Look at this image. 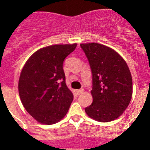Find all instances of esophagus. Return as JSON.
Returning <instances> with one entry per match:
<instances>
[{
	"instance_id": "obj_1",
	"label": "esophagus",
	"mask_w": 150,
	"mask_h": 150,
	"mask_svg": "<svg viewBox=\"0 0 150 150\" xmlns=\"http://www.w3.org/2000/svg\"><path fill=\"white\" fill-rule=\"evenodd\" d=\"M83 89H79V90H77L76 91V93H77V94L78 95H80V94H81V93H83Z\"/></svg>"
}]
</instances>
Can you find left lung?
I'll return each instance as SVG.
<instances>
[{"label": "left lung", "instance_id": "left-lung-1", "mask_svg": "<svg viewBox=\"0 0 150 150\" xmlns=\"http://www.w3.org/2000/svg\"><path fill=\"white\" fill-rule=\"evenodd\" d=\"M92 73L93 102L86 114L99 122H110L121 115L131 102L132 77L125 60L112 48L97 43H83Z\"/></svg>", "mask_w": 150, "mask_h": 150}]
</instances>
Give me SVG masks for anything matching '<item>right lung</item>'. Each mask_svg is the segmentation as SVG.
Returning <instances> with one entry per match:
<instances>
[{
	"label": "right lung",
	"mask_w": 150,
	"mask_h": 150,
	"mask_svg": "<svg viewBox=\"0 0 150 150\" xmlns=\"http://www.w3.org/2000/svg\"><path fill=\"white\" fill-rule=\"evenodd\" d=\"M77 44L54 45L35 52L19 80V93L25 110L40 123L51 125L67 113L73 94L66 85L64 59Z\"/></svg>",
	"instance_id": "obj_1"
}]
</instances>
